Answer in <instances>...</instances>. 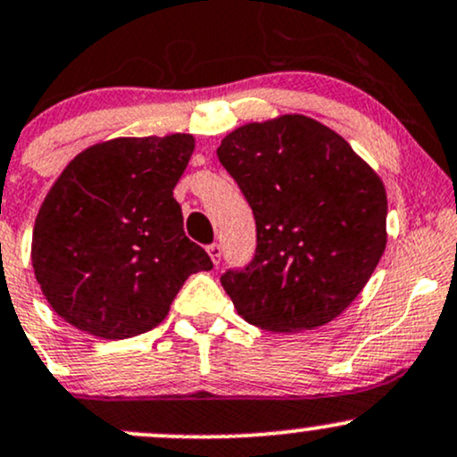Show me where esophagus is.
Instances as JSON below:
<instances>
[{
  "label": "esophagus",
  "mask_w": 457,
  "mask_h": 457,
  "mask_svg": "<svg viewBox=\"0 0 457 457\" xmlns=\"http://www.w3.org/2000/svg\"><path fill=\"white\" fill-rule=\"evenodd\" d=\"M208 255L214 264H219L220 262V245H217V243L208 245Z\"/></svg>",
  "instance_id": "obj_1"
}]
</instances>
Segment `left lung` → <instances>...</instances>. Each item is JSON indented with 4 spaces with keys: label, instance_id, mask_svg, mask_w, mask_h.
<instances>
[{
    "label": "left lung",
    "instance_id": "obj_1",
    "mask_svg": "<svg viewBox=\"0 0 457 457\" xmlns=\"http://www.w3.org/2000/svg\"><path fill=\"white\" fill-rule=\"evenodd\" d=\"M217 155L255 219V255L220 275L247 323L302 332L347 310L386 249V188L379 175L328 125L282 114L247 123Z\"/></svg>",
    "mask_w": 457,
    "mask_h": 457
}]
</instances>
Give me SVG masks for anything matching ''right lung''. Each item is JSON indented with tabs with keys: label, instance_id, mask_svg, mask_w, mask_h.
I'll list each match as a JSON object with an SVG mask.
<instances>
[{
	"label": "right lung",
	"instance_id": "add662e5",
	"mask_svg": "<svg viewBox=\"0 0 457 457\" xmlns=\"http://www.w3.org/2000/svg\"><path fill=\"white\" fill-rule=\"evenodd\" d=\"M193 149L190 134L112 138L60 173L32 234L34 275L60 319L97 338L138 336L188 275L212 269L173 199Z\"/></svg>",
	"mask_w": 457,
	"mask_h": 457
}]
</instances>
